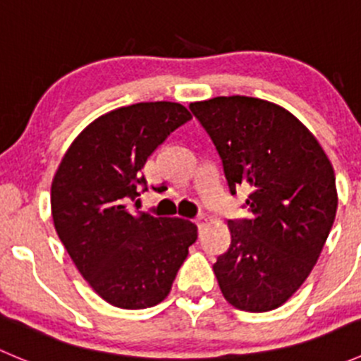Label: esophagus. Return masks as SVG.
Here are the masks:
<instances>
[{
	"label": "esophagus",
	"instance_id": "esophagus-1",
	"mask_svg": "<svg viewBox=\"0 0 361 361\" xmlns=\"http://www.w3.org/2000/svg\"><path fill=\"white\" fill-rule=\"evenodd\" d=\"M195 225H197V227L199 228H202L204 227V225H206V221H207V218L206 216H202V214H201V216H197V218H195Z\"/></svg>",
	"mask_w": 361,
	"mask_h": 361
}]
</instances>
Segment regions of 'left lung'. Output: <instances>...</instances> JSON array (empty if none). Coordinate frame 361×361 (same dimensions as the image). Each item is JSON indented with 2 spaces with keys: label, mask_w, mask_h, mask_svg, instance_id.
I'll return each mask as SVG.
<instances>
[{
  "label": "left lung",
  "mask_w": 361,
  "mask_h": 361,
  "mask_svg": "<svg viewBox=\"0 0 361 361\" xmlns=\"http://www.w3.org/2000/svg\"><path fill=\"white\" fill-rule=\"evenodd\" d=\"M220 154L232 194L250 192L248 220H228L231 245L213 265L235 309H278L318 262L337 211L336 174L314 134L288 110L248 96L190 103Z\"/></svg>",
  "instance_id": "8db88e82"
}]
</instances>
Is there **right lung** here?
<instances>
[{"mask_svg": "<svg viewBox=\"0 0 361 361\" xmlns=\"http://www.w3.org/2000/svg\"><path fill=\"white\" fill-rule=\"evenodd\" d=\"M190 118L171 101L116 108L73 140L54 174L57 235L90 288L115 307L160 304L197 239V227L185 218L130 206L147 185L141 171L148 157Z\"/></svg>", "mask_w": 361, "mask_h": 361, "instance_id": "add662e5", "label": "right lung"}]
</instances>
